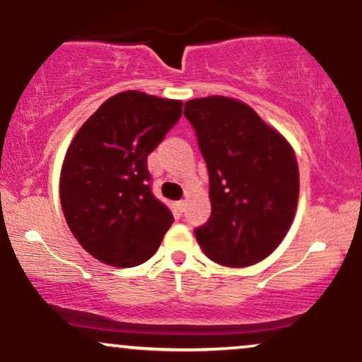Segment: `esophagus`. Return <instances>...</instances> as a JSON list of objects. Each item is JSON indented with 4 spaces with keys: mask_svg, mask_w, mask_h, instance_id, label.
I'll return each instance as SVG.
<instances>
[{
    "mask_svg": "<svg viewBox=\"0 0 362 362\" xmlns=\"http://www.w3.org/2000/svg\"><path fill=\"white\" fill-rule=\"evenodd\" d=\"M177 206H178V211H180V213H184L185 207H187V201L185 199H182V201L177 202Z\"/></svg>",
    "mask_w": 362,
    "mask_h": 362,
    "instance_id": "1",
    "label": "esophagus"
}]
</instances>
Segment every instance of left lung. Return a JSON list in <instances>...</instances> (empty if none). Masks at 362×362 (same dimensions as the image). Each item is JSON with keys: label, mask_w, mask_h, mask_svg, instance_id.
<instances>
[{"label": "left lung", "mask_w": 362, "mask_h": 362, "mask_svg": "<svg viewBox=\"0 0 362 362\" xmlns=\"http://www.w3.org/2000/svg\"><path fill=\"white\" fill-rule=\"evenodd\" d=\"M209 172L211 218L195 228L216 264L248 267L279 247L293 224L300 170L284 136L252 107L228 97L185 102Z\"/></svg>", "instance_id": "left-lung-1"}]
</instances>
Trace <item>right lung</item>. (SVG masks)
I'll list each match as a JSON object with an SVG mask.
<instances>
[{
    "label": "right lung",
    "instance_id": "add662e5",
    "mask_svg": "<svg viewBox=\"0 0 362 362\" xmlns=\"http://www.w3.org/2000/svg\"><path fill=\"white\" fill-rule=\"evenodd\" d=\"M180 115V100L120 91L69 144L59 178L62 213L74 238L103 264H143L172 226V213L149 187L148 155Z\"/></svg>",
    "mask_w": 362,
    "mask_h": 362
}]
</instances>
